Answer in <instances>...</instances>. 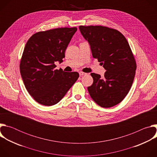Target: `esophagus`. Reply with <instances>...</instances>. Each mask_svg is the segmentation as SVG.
Instances as JSON below:
<instances>
[{"mask_svg":"<svg viewBox=\"0 0 157 157\" xmlns=\"http://www.w3.org/2000/svg\"><path fill=\"white\" fill-rule=\"evenodd\" d=\"M79 75H80L81 76H83V75H87V73H84V72H82V71H79Z\"/></svg>","mask_w":157,"mask_h":157,"instance_id":"1","label":"esophagus"}]
</instances>
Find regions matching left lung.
<instances>
[{"label":"left lung","instance_id":"8db88e82","mask_svg":"<svg viewBox=\"0 0 157 157\" xmlns=\"http://www.w3.org/2000/svg\"><path fill=\"white\" fill-rule=\"evenodd\" d=\"M90 44L94 58L106 70L104 77L91 73L93 83L87 87L91 98L101 107L120 103L129 92L137 68L136 61L125 36L118 30L101 25L79 27Z\"/></svg>","mask_w":157,"mask_h":157}]
</instances>
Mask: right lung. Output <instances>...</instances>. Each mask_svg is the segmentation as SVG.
I'll return each instance as SVG.
<instances>
[{
  "instance_id": "obj_1",
  "label": "right lung",
  "mask_w": 157,
  "mask_h": 157,
  "mask_svg": "<svg viewBox=\"0 0 157 157\" xmlns=\"http://www.w3.org/2000/svg\"><path fill=\"white\" fill-rule=\"evenodd\" d=\"M77 28H58L33 34L22 54L20 71L29 93L39 104H57L79 78L78 72L56 70Z\"/></svg>"
}]
</instances>
